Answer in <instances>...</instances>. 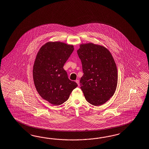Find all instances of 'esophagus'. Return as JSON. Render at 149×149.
<instances>
[{"mask_svg": "<svg viewBox=\"0 0 149 149\" xmlns=\"http://www.w3.org/2000/svg\"><path fill=\"white\" fill-rule=\"evenodd\" d=\"M76 82L77 84H78V85L79 86V80H78V79H77L76 80Z\"/></svg>", "mask_w": 149, "mask_h": 149, "instance_id": "1", "label": "esophagus"}]
</instances>
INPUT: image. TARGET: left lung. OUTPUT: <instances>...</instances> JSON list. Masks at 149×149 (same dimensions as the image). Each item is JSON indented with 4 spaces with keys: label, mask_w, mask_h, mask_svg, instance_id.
<instances>
[{
    "label": "left lung",
    "mask_w": 149,
    "mask_h": 149,
    "mask_svg": "<svg viewBox=\"0 0 149 149\" xmlns=\"http://www.w3.org/2000/svg\"><path fill=\"white\" fill-rule=\"evenodd\" d=\"M77 54L84 73L80 79V88L88 103L101 105L116 90L118 72L115 61L107 48L92 43L81 44Z\"/></svg>",
    "instance_id": "8db88e82"
}]
</instances>
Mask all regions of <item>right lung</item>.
<instances>
[{
    "mask_svg": "<svg viewBox=\"0 0 149 149\" xmlns=\"http://www.w3.org/2000/svg\"><path fill=\"white\" fill-rule=\"evenodd\" d=\"M74 50L64 42H47L37 54L33 69L34 85L39 95L54 105L69 99L78 86L70 80L63 66Z\"/></svg>",
    "mask_w": 149,
    "mask_h": 149,
    "instance_id": "right-lung-1",
    "label": "right lung"
}]
</instances>
